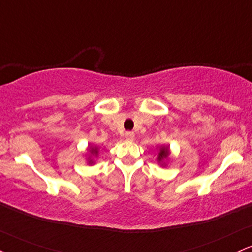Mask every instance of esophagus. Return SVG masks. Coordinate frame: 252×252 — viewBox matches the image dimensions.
<instances>
[{
	"mask_svg": "<svg viewBox=\"0 0 252 252\" xmlns=\"http://www.w3.org/2000/svg\"><path fill=\"white\" fill-rule=\"evenodd\" d=\"M126 141H134V139H135L134 132H131V131L126 132Z\"/></svg>",
	"mask_w": 252,
	"mask_h": 252,
	"instance_id": "obj_1",
	"label": "esophagus"
}]
</instances>
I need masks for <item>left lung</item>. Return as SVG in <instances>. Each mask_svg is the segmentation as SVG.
Returning <instances> with one entry per match:
<instances>
[{
  "label": "left lung",
  "mask_w": 252,
  "mask_h": 252,
  "mask_svg": "<svg viewBox=\"0 0 252 252\" xmlns=\"http://www.w3.org/2000/svg\"><path fill=\"white\" fill-rule=\"evenodd\" d=\"M169 157H170V148L168 145H162V147L158 148V151H157V162L158 164L162 166H166V163H168Z\"/></svg>",
  "instance_id": "8db88e82"
}]
</instances>
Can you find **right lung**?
Instances as JSON below:
<instances>
[{
    "mask_svg": "<svg viewBox=\"0 0 252 252\" xmlns=\"http://www.w3.org/2000/svg\"><path fill=\"white\" fill-rule=\"evenodd\" d=\"M99 155V148L97 145H93L89 144L88 145V153L86 154L87 160H88V164H95L96 160L95 158H97Z\"/></svg>",
    "mask_w": 252,
    "mask_h": 252,
    "instance_id": "obj_1",
    "label": "right lung"
}]
</instances>
